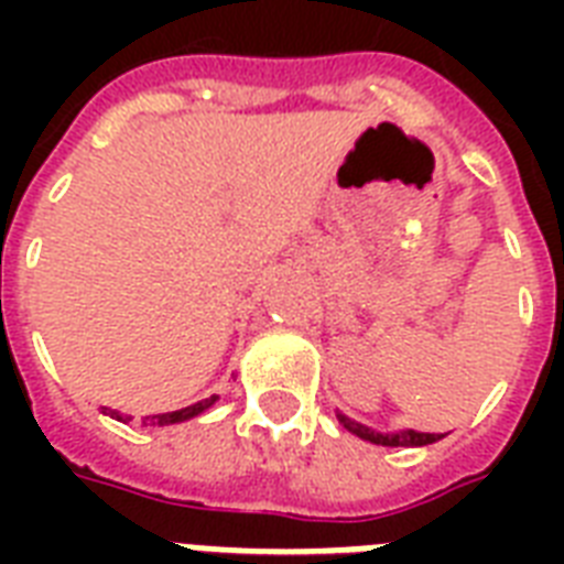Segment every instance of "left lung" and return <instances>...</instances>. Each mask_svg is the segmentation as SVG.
Listing matches in <instances>:
<instances>
[{
  "label": "left lung",
  "instance_id": "8db88e82",
  "mask_svg": "<svg viewBox=\"0 0 564 564\" xmlns=\"http://www.w3.org/2000/svg\"><path fill=\"white\" fill-rule=\"evenodd\" d=\"M336 419L345 430H351L354 436L366 438V442H375V445L383 447H421V445H433L438 442V433H419V430H398V433H377V430L366 427L360 421H351L343 412H336Z\"/></svg>",
  "mask_w": 564,
  "mask_h": 564
}]
</instances>
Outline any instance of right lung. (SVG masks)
Instances as JSON below:
<instances>
[{
    "instance_id": "add662e5",
    "label": "right lung",
    "mask_w": 564,
    "mask_h": 564,
    "mask_svg": "<svg viewBox=\"0 0 564 564\" xmlns=\"http://www.w3.org/2000/svg\"><path fill=\"white\" fill-rule=\"evenodd\" d=\"M213 403H216V394L213 398H204V401L193 403V406H184V410H175V412H161V415H149L152 419V424H178V421H189L195 419V415H202L204 410H210ZM101 412H108L110 419H117V421H128V415H119L117 410H108V406H101Z\"/></svg>"
}]
</instances>
